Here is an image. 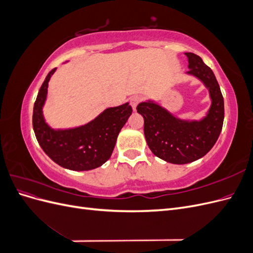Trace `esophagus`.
<instances>
[{
	"label": "esophagus",
	"instance_id": "1",
	"mask_svg": "<svg viewBox=\"0 0 253 253\" xmlns=\"http://www.w3.org/2000/svg\"><path fill=\"white\" fill-rule=\"evenodd\" d=\"M141 101V98L139 96H134L131 98V100H129V102H131V105L134 111H136V108L137 105H138V103Z\"/></svg>",
	"mask_w": 253,
	"mask_h": 253
}]
</instances>
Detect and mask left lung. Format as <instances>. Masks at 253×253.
Instances as JSON below:
<instances>
[{
  "label": "left lung",
  "mask_w": 253,
  "mask_h": 253,
  "mask_svg": "<svg viewBox=\"0 0 253 253\" xmlns=\"http://www.w3.org/2000/svg\"><path fill=\"white\" fill-rule=\"evenodd\" d=\"M188 58L187 75L193 76L209 90L211 105L198 120L181 119L149 99L137 105L144 120L143 132L153 154L174 165L193 163L204 157L215 144L224 122V98L218 82L200 56L185 52Z\"/></svg>",
  "instance_id": "1"
}]
</instances>
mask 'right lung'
Masks as SVG:
<instances>
[{"instance_id": "right-lung-1", "label": "right lung", "mask_w": 253, "mask_h": 253, "mask_svg": "<svg viewBox=\"0 0 253 253\" xmlns=\"http://www.w3.org/2000/svg\"><path fill=\"white\" fill-rule=\"evenodd\" d=\"M57 68L51 70L38 93L34 105L33 126L40 147L57 165L72 171H88L110 159L119 132L132 115L128 102L105 109L84 126L52 128L44 118L48 82Z\"/></svg>"}]
</instances>
